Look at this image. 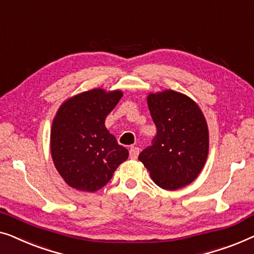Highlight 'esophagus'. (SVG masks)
Segmentation results:
<instances>
[{"instance_id": "esophagus-1", "label": "esophagus", "mask_w": 254, "mask_h": 254, "mask_svg": "<svg viewBox=\"0 0 254 254\" xmlns=\"http://www.w3.org/2000/svg\"><path fill=\"white\" fill-rule=\"evenodd\" d=\"M139 152H140V148L132 146V147L130 148V151H128V153H130V158L133 159V160L137 159L138 155H139Z\"/></svg>"}]
</instances>
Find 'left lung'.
<instances>
[{
  "label": "left lung",
  "mask_w": 254,
  "mask_h": 254,
  "mask_svg": "<svg viewBox=\"0 0 254 254\" xmlns=\"http://www.w3.org/2000/svg\"><path fill=\"white\" fill-rule=\"evenodd\" d=\"M149 113L156 127L152 145L138 159L158 187L177 190L192 183L208 155V127L193 100L167 90L147 96Z\"/></svg>",
  "instance_id": "8db88e82"
}]
</instances>
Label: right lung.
<instances>
[{"mask_svg":"<svg viewBox=\"0 0 254 254\" xmlns=\"http://www.w3.org/2000/svg\"><path fill=\"white\" fill-rule=\"evenodd\" d=\"M123 93L102 88L83 92L57 110L51 131L52 158L69 187L94 192L112 180L128 152L105 126Z\"/></svg>","mask_w":254,"mask_h":254,"instance_id":"add662e5","label":"right lung"}]
</instances>
